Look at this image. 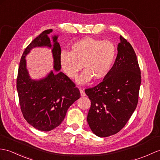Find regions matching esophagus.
<instances>
[{
	"instance_id": "34e87169",
	"label": "esophagus",
	"mask_w": 160,
	"mask_h": 160,
	"mask_svg": "<svg viewBox=\"0 0 160 160\" xmlns=\"http://www.w3.org/2000/svg\"><path fill=\"white\" fill-rule=\"evenodd\" d=\"M80 95H81V96H85L86 95V93H85V92H84V90L83 88H80Z\"/></svg>"
}]
</instances>
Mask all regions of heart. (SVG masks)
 <instances>
[{"label": "heart", "instance_id": "1", "mask_svg": "<svg viewBox=\"0 0 160 160\" xmlns=\"http://www.w3.org/2000/svg\"><path fill=\"white\" fill-rule=\"evenodd\" d=\"M116 55L117 48L112 42L85 37L72 44L69 52H62L60 64L71 79L76 78L83 68L84 71L77 81L79 84H87L92 78L99 81L106 77Z\"/></svg>", "mask_w": 160, "mask_h": 160}]
</instances>
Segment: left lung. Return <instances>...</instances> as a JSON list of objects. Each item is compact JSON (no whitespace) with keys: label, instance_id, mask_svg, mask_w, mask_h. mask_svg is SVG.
Here are the masks:
<instances>
[{"label":"left lung","instance_id":"obj_1","mask_svg":"<svg viewBox=\"0 0 160 160\" xmlns=\"http://www.w3.org/2000/svg\"><path fill=\"white\" fill-rule=\"evenodd\" d=\"M118 54L107 76L97 86L85 89L91 100L87 122L99 137L118 133L131 117L138 102L140 69L133 48L121 35Z\"/></svg>","mask_w":160,"mask_h":160}]
</instances>
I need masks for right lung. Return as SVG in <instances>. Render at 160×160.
<instances>
[{"instance_id":"right-lung-1","label":"right lung","mask_w":160,"mask_h":160,"mask_svg":"<svg viewBox=\"0 0 160 160\" xmlns=\"http://www.w3.org/2000/svg\"><path fill=\"white\" fill-rule=\"evenodd\" d=\"M52 30L48 29L32 41L26 48L21 57L17 77V91L20 109L23 117L33 128L40 131L49 132L60 125L64 120L67 111L72 103L80 97L79 89L73 82L62 72L52 71L45 78L34 80L28 75L25 57L33 48H51L48 35ZM54 36L52 54L54 68L61 69V46Z\"/></svg>"}]
</instances>
